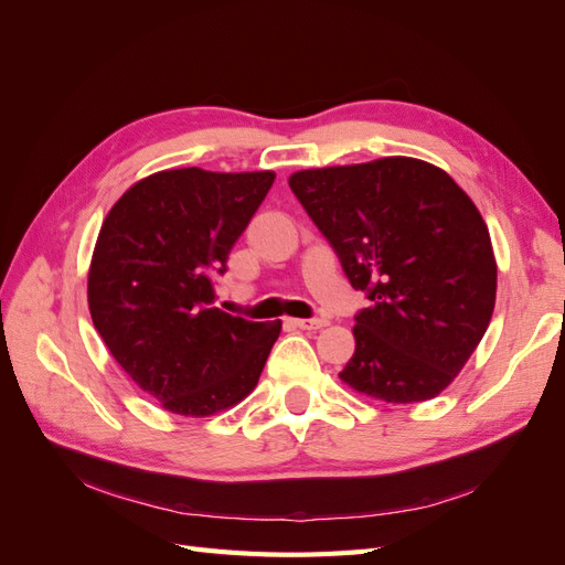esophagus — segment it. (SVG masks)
Wrapping results in <instances>:
<instances>
[{
  "label": "esophagus",
  "instance_id": "34e87169",
  "mask_svg": "<svg viewBox=\"0 0 565 565\" xmlns=\"http://www.w3.org/2000/svg\"><path fill=\"white\" fill-rule=\"evenodd\" d=\"M289 322H292L295 328H299V330H320V328H324V324H328V320H324V318H295Z\"/></svg>",
  "mask_w": 565,
  "mask_h": 565
}]
</instances>
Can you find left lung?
<instances>
[{"mask_svg": "<svg viewBox=\"0 0 565 565\" xmlns=\"http://www.w3.org/2000/svg\"><path fill=\"white\" fill-rule=\"evenodd\" d=\"M289 188L370 301L355 313V353L339 377L386 403L438 396L494 309L498 264L476 204L443 169L413 158L306 169Z\"/></svg>", "mask_w": 565, "mask_h": 565, "instance_id": "1", "label": "left lung"}]
</instances>
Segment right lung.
Returning <instances> with one entry per match:
<instances>
[{"label": "right lung", "instance_id": "right-lung-1", "mask_svg": "<svg viewBox=\"0 0 565 565\" xmlns=\"http://www.w3.org/2000/svg\"><path fill=\"white\" fill-rule=\"evenodd\" d=\"M273 172L169 169L115 202L89 268V311L115 361L164 409L214 415L259 382L280 320L214 306L216 280Z\"/></svg>", "mask_w": 565, "mask_h": 565}]
</instances>
